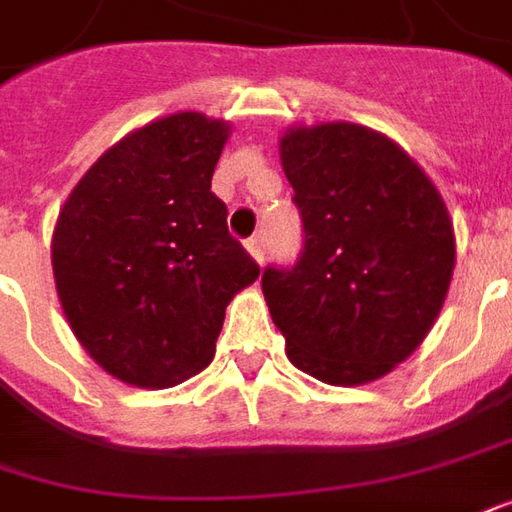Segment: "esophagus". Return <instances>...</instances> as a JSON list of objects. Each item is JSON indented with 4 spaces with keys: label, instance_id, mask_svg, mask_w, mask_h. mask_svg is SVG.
I'll return each instance as SVG.
<instances>
[{
    "label": "esophagus",
    "instance_id": "1",
    "mask_svg": "<svg viewBox=\"0 0 512 512\" xmlns=\"http://www.w3.org/2000/svg\"><path fill=\"white\" fill-rule=\"evenodd\" d=\"M246 249H249V255L255 257L257 263H263V257H266V241H263V235H252L246 241Z\"/></svg>",
    "mask_w": 512,
    "mask_h": 512
}]
</instances>
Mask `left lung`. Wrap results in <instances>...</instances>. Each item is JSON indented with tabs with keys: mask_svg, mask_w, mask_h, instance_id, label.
I'll use <instances>...</instances> for the list:
<instances>
[{
	"mask_svg": "<svg viewBox=\"0 0 512 512\" xmlns=\"http://www.w3.org/2000/svg\"><path fill=\"white\" fill-rule=\"evenodd\" d=\"M280 159L302 218L294 266L263 271L294 367L353 387L387 375L434 325L454 271L446 204L392 139L364 125L291 128Z\"/></svg>",
	"mask_w": 512,
	"mask_h": 512,
	"instance_id": "obj_1",
	"label": "left lung"
}]
</instances>
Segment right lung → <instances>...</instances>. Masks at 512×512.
<instances>
[{
	"mask_svg": "<svg viewBox=\"0 0 512 512\" xmlns=\"http://www.w3.org/2000/svg\"><path fill=\"white\" fill-rule=\"evenodd\" d=\"M227 123L170 114L120 139L69 193L52 271L69 328L125 384H182L212 361L229 300L260 266L210 190Z\"/></svg>",
	"mask_w": 512,
	"mask_h": 512,
	"instance_id": "right-lung-1",
	"label": "right lung"
}]
</instances>
